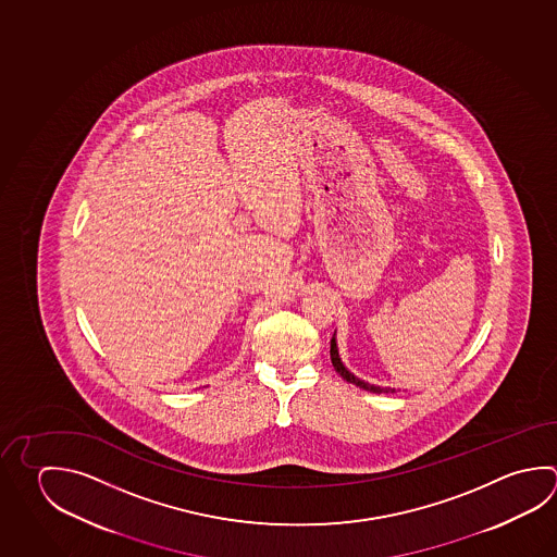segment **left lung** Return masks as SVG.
<instances>
[{
	"label": "left lung",
	"instance_id": "1",
	"mask_svg": "<svg viewBox=\"0 0 557 557\" xmlns=\"http://www.w3.org/2000/svg\"><path fill=\"white\" fill-rule=\"evenodd\" d=\"M330 357H332V363H334V369L337 373L344 376L347 383H354V385L359 386V388H363V391H371V393H395V391H391V388H381V386L369 385V383H364L361 379H357L355 374L349 373L347 369H345L344 363H342V359H339V354H337V345H335V337H332V344H330Z\"/></svg>",
	"mask_w": 557,
	"mask_h": 557
}]
</instances>
